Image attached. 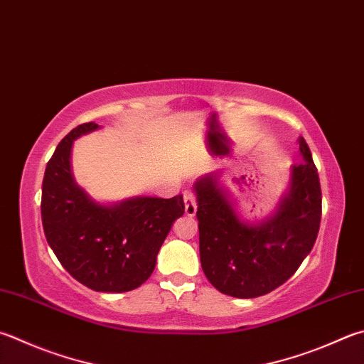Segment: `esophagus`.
Returning a JSON list of instances; mask_svg holds the SVG:
<instances>
[{"label":"esophagus","instance_id":"obj_1","mask_svg":"<svg viewBox=\"0 0 364 364\" xmlns=\"http://www.w3.org/2000/svg\"><path fill=\"white\" fill-rule=\"evenodd\" d=\"M183 204H185V214L188 217H193L196 214V200H195V195L191 193V191H185L183 193Z\"/></svg>","mask_w":364,"mask_h":364}]
</instances>
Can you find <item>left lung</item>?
Listing matches in <instances>:
<instances>
[{
  "label": "left lung",
  "mask_w": 364,
  "mask_h": 364,
  "mask_svg": "<svg viewBox=\"0 0 364 364\" xmlns=\"http://www.w3.org/2000/svg\"><path fill=\"white\" fill-rule=\"evenodd\" d=\"M303 161L290 166L289 190L262 222H247L222 182V171L193 183L201 267L215 289L235 298H257L287 282L309 255L318 235L321 190L304 138Z\"/></svg>",
  "instance_id": "obj_1"
}]
</instances>
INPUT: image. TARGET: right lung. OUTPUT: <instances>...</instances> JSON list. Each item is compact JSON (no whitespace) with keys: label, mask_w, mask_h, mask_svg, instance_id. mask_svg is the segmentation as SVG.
Listing matches in <instances>:
<instances>
[{"label":"right lung","mask_w":364,"mask_h":364,"mask_svg":"<svg viewBox=\"0 0 364 364\" xmlns=\"http://www.w3.org/2000/svg\"><path fill=\"white\" fill-rule=\"evenodd\" d=\"M100 128L95 122L82 123L55 149L43 181L41 215L47 242L75 280L95 291L123 293L138 289L154 272L160 247L185 205L182 195L109 204L88 195L74 179L73 144Z\"/></svg>","instance_id":"1"}]
</instances>
